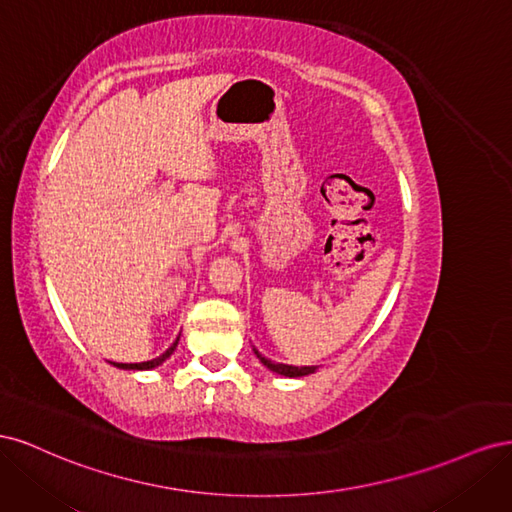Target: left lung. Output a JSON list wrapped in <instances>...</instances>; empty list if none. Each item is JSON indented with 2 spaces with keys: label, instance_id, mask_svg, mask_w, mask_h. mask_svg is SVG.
Returning a JSON list of instances; mask_svg holds the SVG:
<instances>
[{
  "label": "left lung",
  "instance_id": "left-lung-1",
  "mask_svg": "<svg viewBox=\"0 0 512 512\" xmlns=\"http://www.w3.org/2000/svg\"><path fill=\"white\" fill-rule=\"evenodd\" d=\"M258 354V352H256ZM258 359L265 363L271 371H275V374L280 376H288V378H299V376H307V374H314L316 367H294V365H284V363H273L269 359H265V356L258 354Z\"/></svg>",
  "mask_w": 512,
  "mask_h": 512
}]
</instances>
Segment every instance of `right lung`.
<instances>
[{"label":"right lung","mask_w":512,"mask_h":512,"mask_svg":"<svg viewBox=\"0 0 512 512\" xmlns=\"http://www.w3.org/2000/svg\"><path fill=\"white\" fill-rule=\"evenodd\" d=\"M177 344H179V337L175 339V344L170 346L164 354H160L158 359H153V361H145V363H113V365H117V367H121V369H151V367H158V365H162L170 354L175 352V348H177Z\"/></svg>","instance_id":"add662e5"}]
</instances>
